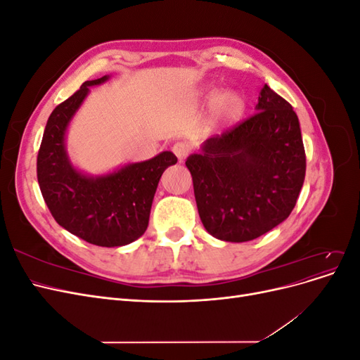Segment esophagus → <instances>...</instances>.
Returning a JSON list of instances; mask_svg holds the SVG:
<instances>
[{"label": "esophagus", "instance_id": "1", "mask_svg": "<svg viewBox=\"0 0 360 360\" xmlns=\"http://www.w3.org/2000/svg\"><path fill=\"white\" fill-rule=\"evenodd\" d=\"M172 151H174V155L177 156L179 162H181L184 158L189 155V147L184 143H176L172 147Z\"/></svg>", "mask_w": 360, "mask_h": 360}]
</instances>
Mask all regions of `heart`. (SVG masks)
Returning a JSON list of instances; mask_svg holds the SVG:
<instances>
[{
  "label": "heart",
  "mask_w": 360,
  "mask_h": 360,
  "mask_svg": "<svg viewBox=\"0 0 360 360\" xmlns=\"http://www.w3.org/2000/svg\"><path fill=\"white\" fill-rule=\"evenodd\" d=\"M213 90H209L212 94ZM245 99L240 93L233 90H225L217 93L212 101V117L214 122L222 124H230L240 118L245 112Z\"/></svg>",
  "instance_id": "b5f03b06"
}]
</instances>
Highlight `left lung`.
Masks as SVG:
<instances>
[{
  "instance_id": "left-lung-1",
  "label": "left lung",
  "mask_w": 360,
  "mask_h": 360,
  "mask_svg": "<svg viewBox=\"0 0 360 360\" xmlns=\"http://www.w3.org/2000/svg\"><path fill=\"white\" fill-rule=\"evenodd\" d=\"M255 110L186 160L201 222L224 242H249L274 230L303 186L307 158L296 112L267 84Z\"/></svg>"
}]
</instances>
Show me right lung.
Returning <instances> with one entry per match:
<instances>
[{
	"mask_svg": "<svg viewBox=\"0 0 360 360\" xmlns=\"http://www.w3.org/2000/svg\"><path fill=\"white\" fill-rule=\"evenodd\" d=\"M110 79L85 81L48 118L37 156L39 186L53 219L82 240L103 248L124 246L143 236L163 171L177 163L171 151L144 162L127 163L103 176H89L73 167L66 132L90 86Z\"/></svg>",
	"mask_w": 360,
	"mask_h": 360,
	"instance_id": "add662e5",
	"label": "right lung"
}]
</instances>
